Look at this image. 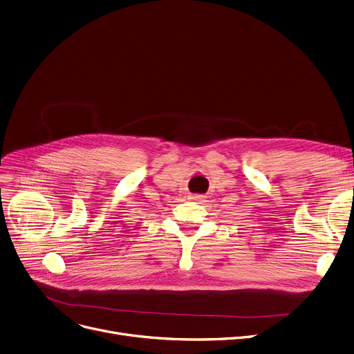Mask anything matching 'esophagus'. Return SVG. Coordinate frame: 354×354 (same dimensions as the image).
<instances>
[{
	"mask_svg": "<svg viewBox=\"0 0 354 354\" xmlns=\"http://www.w3.org/2000/svg\"><path fill=\"white\" fill-rule=\"evenodd\" d=\"M191 198H192V199H196V201H203L204 196H203V195H192Z\"/></svg>",
	"mask_w": 354,
	"mask_h": 354,
	"instance_id": "obj_1",
	"label": "esophagus"
}]
</instances>
